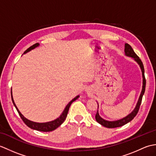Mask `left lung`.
<instances>
[{"label": "left lung", "instance_id": "obj_1", "mask_svg": "<svg viewBox=\"0 0 156 156\" xmlns=\"http://www.w3.org/2000/svg\"><path fill=\"white\" fill-rule=\"evenodd\" d=\"M125 52L126 55L129 56V57L133 58L138 63L139 65H140V68L141 69L142 76H143V87H142V90L141 92L140 97V98H139V100H138L136 107H135L133 112H131V113L127 115L126 117L122 119H120V120L115 121H106V120H105V119H103L100 117V115H99L98 112L97 111V114H96V116H95L96 121H97L98 123H100L102 126H104V127H107V128H116V127H121V126H123L124 125L127 124V122H130L131 120H133L135 116L137 115V112L139 111V109H140V105L141 103V101H142V97H143V95L144 94L145 90V84H146V80H145V74H144L145 72H144V67L143 63H142L141 60L140 59V58L138 57L137 55L134 52L133 48H131V46L128 44H125Z\"/></svg>", "mask_w": 156, "mask_h": 156}]
</instances>
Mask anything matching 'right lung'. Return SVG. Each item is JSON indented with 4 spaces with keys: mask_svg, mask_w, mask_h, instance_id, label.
I'll return each instance as SVG.
<instances>
[{
    "mask_svg": "<svg viewBox=\"0 0 156 156\" xmlns=\"http://www.w3.org/2000/svg\"><path fill=\"white\" fill-rule=\"evenodd\" d=\"M39 45L38 43L37 44H35L34 45H33L31 47H29L27 50H25V51L24 52V54L25 53H27L29 51H31V49L35 48L36 47H37ZM79 97V96H77L76 98H74L73 100H72L70 102H69V103L66 106L64 111H63L62 114L60 115V117H58V119H56L54 121H52L50 122H41V123H39V122H33L28 120L27 119H26L24 116H23L20 111H19V109L16 107V106L15 104V102L13 101V98H12V91H11V98H12V103L14 105V106L15 107L16 111H17L20 117H21V119L23 120V121L25 122V124L27 125L29 127H30L31 129H35V130H37V131H44V132H48V131H54L56 128H58L59 126H60L64 121H65V119L67 117V115H68V112L69 111V107H70V105H72V103L74 101H75L76 99Z\"/></svg>",
    "mask_w": 156,
    "mask_h": 156,
    "instance_id": "add662e5",
    "label": "right lung"
}]
</instances>
